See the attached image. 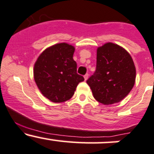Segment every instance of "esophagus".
I'll return each mask as SVG.
<instances>
[{
  "label": "esophagus",
  "instance_id": "34e87169",
  "mask_svg": "<svg viewBox=\"0 0 154 154\" xmlns=\"http://www.w3.org/2000/svg\"><path fill=\"white\" fill-rule=\"evenodd\" d=\"M84 78H85V80L86 81L87 79H88V73H87V74H85V75H84Z\"/></svg>",
  "mask_w": 154,
  "mask_h": 154
}]
</instances>
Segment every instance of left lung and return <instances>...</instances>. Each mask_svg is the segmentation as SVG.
<instances>
[{
    "label": "left lung",
    "instance_id": "obj_1",
    "mask_svg": "<svg viewBox=\"0 0 154 154\" xmlns=\"http://www.w3.org/2000/svg\"><path fill=\"white\" fill-rule=\"evenodd\" d=\"M135 66L130 54L117 44L107 42L97 51V68L87 80L96 100L114 104L125 98L135 82Z\"/></svg>",
    "mask_w": 154,
    "mask_h": 154
}]
</instances>
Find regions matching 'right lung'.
Segmentation results:
<instances>
[{"mask_svg":"<svg viewBox=\"0 0 154 154\" xmlns=\"http://www.w3.org/2000/svg\"><path fill=\"white\" fill-rule=\"evenodd\" d=\"M74 51L69 44H55L42 51L35 63V82L42 95L53 103L69 100L79 82L85 80L77 73Z\"/></svg>","mask_w":154,"mask_h":154,"instance_id":"obj_1","label":"right lung"}]
</instances>
